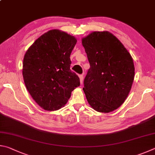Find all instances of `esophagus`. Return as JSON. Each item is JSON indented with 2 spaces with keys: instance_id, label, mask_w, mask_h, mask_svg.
I'll return each instance as SVG.
<instances>
[{
  "instance_id": "esophagus-1",
  "label": "esophagus",
  "mask_w": 155,
  "mask_h": 155,
  "mask_svg": "<svg viewBox=\"0 0 155 155\" xmlns=\"http://www.w3.org/2000/svg\"><path fill=\"white\" fill-rule=\"evenodd\" d=\"M79 78H80V83H81V84H82V83H83V80H84L83 75H79Z\"/></svg>"
}]
</instances>
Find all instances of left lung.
I'll list each match as a JSON object with an SVG mask.
<instances>
[{
	"label": "left lung",
	"instance_id": "obj_1",
	"mask_svg": "<svg viewBox=\"0 0 155 155\" xmlns=\"http://www.w3.org/2000/svg\"><path fill=\"white\" fill-rule=\"evenodd\" d=\"M82 43L91 65L83 88L88 104L97 112H113L131 91L135 75L131 54L108 31L91 32Z\"/></svg>",
	"mask_w": 155,
	"mask_h": 155
}]
</instances>
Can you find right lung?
<instances>
[{
    "label": "right lung",
    "instance_id": "1",
    "mask_svg": "<svg viewBox=\"0 0 155 155\" xmlns=\"http://www.w3.org/2000/svg\"><path fill=\"white\" fill-rule=\"evenodd\" d=\"M75 37L58 29L39 37L26 51L23 60L24 84L35 101L47 111L61 109L71 92L80 84L70 69Z\"/></svg>",
    "mask_w": 155,
    "mask_h": 155
}]
</instances>
